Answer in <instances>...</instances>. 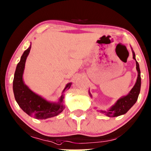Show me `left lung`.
Here are the masks:
<instances>
[{"instance_id":"8db88e82","label":"left lung","mask_w":151,"mask_h":151,"mask_svg":"<svg viewBox=\"0 0 151 151\" xmlns=\"http://www.w3.org/2000/svg\"><path fill=\"white\" fill-rule=\"evenodd\" d=\"M132 54H133V59L135 60L136 61V68L137 71L138 73L137 79L135 85H134V87L132 89L130 90V92L128 93V95L125 96L121 97V99H119L118 101L116 102V103L111 107L109 110L107 111H103L101 110V113L105 114L106 116L109 117H115V116H119L120 115L124 114L132 107L133 105H134V103H136L137 101L139 94L140 92V89H141V72L139 69V63L137 62L135 59V54H134V51L132 50ZM89 93L90 96H92L91 93Z\"/></svg>"}]
</instances>
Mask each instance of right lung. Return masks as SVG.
<instances>
[{
    "label": "right lung",
    "instance_id": "1",
    "mask_svg": "<svg viewBox=\"0 0 151 151\" xmlns=\"http://www.w3.org/2000/svg\"><path fill=\"white\" fill-rule=\"evenodd\" d=\"M31 45L25 50L21 58L20 62L17 66L13 80V91L16 101L19 107L29 116H34L37 119H46L55 116L64 110V106L62 104L64 95L60 98L58 103H50L36 94L25 85L23 80V74L25 68V64L27 57L29 55ZM71 83H68L63 90L71 87Z\"/></svg>",
    "mask_w": 151,
    "mask_h": 151
}]
</instances>
